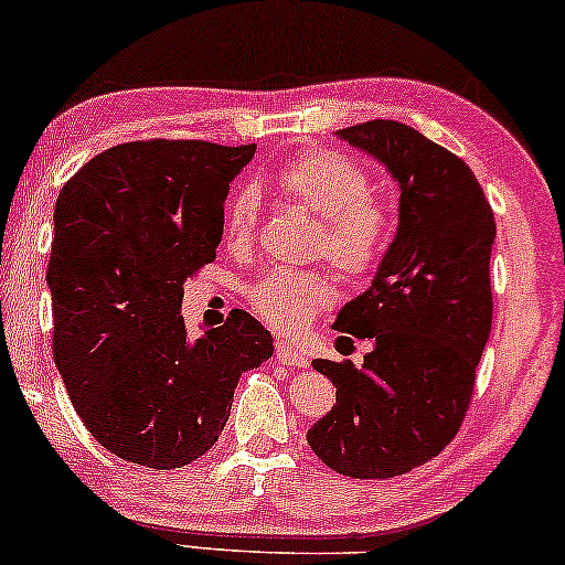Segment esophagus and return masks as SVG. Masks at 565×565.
Instances as JSON below:
<instances>
[{
    "instance_id": "obj_1",
    "label": "esophagus",
    "mask_w": 565,
    "mask_h": 565,
    "mask_svg": "<svg viewBox=\"0 0 565 565\" xmlns=\"http://www.w3.org/2000/svg\"><path fill=\"white\" fill-rule=\"evenodd\" d=\"M276 360H279L281 365H297V367L309 365V355H305V352L297 350L291 342H286V340L276 342Z\"/></svg>"
}]
</instances>
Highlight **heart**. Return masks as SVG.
Masks as SVG:
<instances>
[{"mask_svg": "<svg viewBox=\"0 0 565 565\" xmlns=\"http://www.w3.org/2000/svg\"><path fill=\"white\" fill-rule=\"evenodd\" d=\"M286 200L317 215L315 254L324 256L348 281L373 276L388 256L395 238L391 200L370 188L363 164L330 149H305L276 174ZM258 192L243 184L225 205V241L246 250L258 228ZM256 315L286 334H299L334 301L330 274L319 268H274L248 289Z\"/></svg>", "mask_w": 565, "mask_h": 565, "instance_id": "obj_1", "label": "heart"}]
</instances>
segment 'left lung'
Instances as JSON below:
<instances>
[{
  "mask_svg": "<svg viewBox=\"0 0 565 565\" xmlns=\"http://www.w3.org/2000/svg\"><path fill=\"white\" fill-rule=\"evenodd\" d=\"M337 137L388 167L401 223L370 289L334 322L373 342L363 367L311 363L337 403L307 441L344 477L388 479L439 457L467 416L492 330L494 213L465 159L406 124L375 119Z\"/></svg>",
  "mask_w": 565,
  "mask_h": 565,
  "instance_id": "1",
  "label": "left lung"
}]
</instances>
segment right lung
Returning <instances> with one entry per match:
<instances>
[{"instance_id":"1","label":"right lung","mask_w":565,"mask_h":565,"mask_svg":"<svg viewBox=\"0 0 565 565\" xmlns=\"http://www.w3.org/2000/svg\"><path fill=\"white\" fill-rule=\"evenodd\" d=\"M256 145L149 139L100 151L55 202L53 355L75 414L116 457L177 469L213 449L238 377L274 355L248 311L190 340L182 284L215 260L228 184Z\"/></svg>"}]
</instances>
